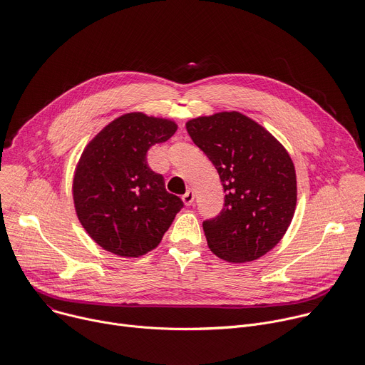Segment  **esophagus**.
<instances>
[{"mask_svg":"<svg viewBox=\"0 0 365 365\" xmlns=\"http://www.w3.org/2000/svg\"><path fill=\"white\" fill-rule=\"evenodd\" d=\"M182 200H183V202H185V205H190L192 202H193V200H195V193H193V190H186V193L182 196Z\"/></svg>","mask_w":365,"mask_h":365,"instance_id":"esophagus-1","label":"esophagus"}]
</instances>
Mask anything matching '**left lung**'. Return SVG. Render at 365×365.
Instances as JSON below:
<instances>
[{
    "mask_svg": "<svg viewBox=\"0 0 365 365\" xmlns=\"http://www.w3.org/2000/svg\"><path fill=\"white\" fill-rule=\"evenodd\" d=\"M187 134L212 161L225 197L202 222L210 249L227 262H250L285 235L297 202L294 164L285 148L239 112L192 119Z\"/></svg>",
    "mask_w": 365,
    "mask_h": 365,
    "instance_id": "obj_1",
    "label": "left lung"
}]
</instances>
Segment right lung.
Here are the masks:
<instances>
[{
    "instance_id": "1",
    "label": "right lung",
    "mask_w": 365,
    "mask_h": 365,
    "mask_svg": "<svg viewBox=\"0 0 365 365\" xmlns=\"http://www.w3.org/2000/svg\"><path fill=\"white\" fill-rule=\"evenodd\" d=\"M178 125L144 113H126L91 140L78 161L73 195L81 225L108 252L138 257L158 246L176 214L179 196L150 169L147 153L168 141Z\"/></svg>"
}]
</instances>
